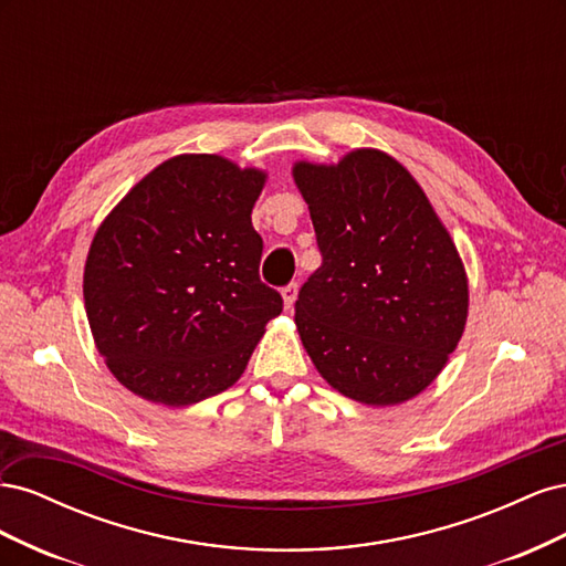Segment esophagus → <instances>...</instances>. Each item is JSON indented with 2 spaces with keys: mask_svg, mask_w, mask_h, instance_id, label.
<instances>
[{
  "mask_svg": "<svg viewBox=\"0 0 566 566\" xmlns=\"http://www.w3.org/2000/svg\"><path fill=\"white\" fill-rule=\"evenodd\" d=\"M281 295H283V306H285V310H293V304H295V300H297V283L285 285V287L281 290Z\"/></svg>",
  "mask_w": 566,
  "mask_h": 566,
  "instance_id": "obj_1",
  "label": "esophagus"
}]
</instances>
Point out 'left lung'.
Segmentation results:
<instances>
[{
  "label": "left lung",
  "instance_id": "1",
  "mask_svg": "<svg viewBox=\"0 0 566 566\" xmlns=\"http://www.w3.org/2000/svg\"><path fill=\"white\" fill-rule=\"evenodd\" d=\"M293 179L323 254L295 302L306 354L358 403L418 397L468 323V273L451 233L413 175L378 148L337 165L300 160Z\"/></svg>",
  "mask_w": 566,
  "mask_h": 566
}]
</instances>
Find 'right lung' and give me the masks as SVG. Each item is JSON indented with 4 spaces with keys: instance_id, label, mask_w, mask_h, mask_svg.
<instances>
[{
    "instance_id": "add662e5",
    "label": "right lung",
    "mask_w": 566,
    "mask_h": 566,
    "mask_svg": "<svg viewBox=\"0 0 566 566\" xmlns=\"http://www.w3.org/2000/svg\"><path fill=\"white\" fill-rule=\"evenodd\" d=\"M256 167L184 153L158 165L101 221L84 264L98 354L136 397L198 403L241 378L283 300L260 281Z\"/></svg>"
}]
</instances>
